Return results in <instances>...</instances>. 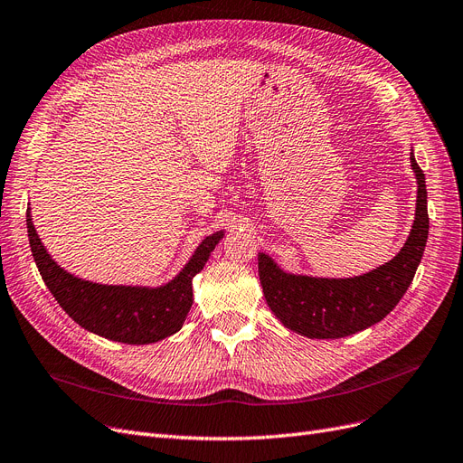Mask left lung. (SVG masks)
I'll list each match as a JSON object with an SVG mask.
<instances>
[{
	"label": "left lung",
	"mask_w": 463,
	"mask_h": 463,
	"mask_svg": "<svg viewBox=\"0 0 463 463\" xmlns=\"http://www.w3.org/2000/svg\"><path fill=\"white\" fill-rule=\"evenodd\" d=\"M418 196L412 229L391 261L349 279L289 272L260 251V280L270 311L288 330L311 339H339L363 332L395 309L412 284L430 234L425 175L410 150Z\"/></svg>",
	"instance_id": "8db88e82"
}]
</instances>
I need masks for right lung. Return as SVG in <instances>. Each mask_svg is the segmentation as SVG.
<instances>
[{
    "label": "right lung",
    "mask_w": 463,
    "mask_h": 463,
    "mask_svg": "<svg viewBox=\"0 0 463 463\" xmlns=\"http://www.w3.org/2000/svg\"><path fill=\"white\" fill-rule=\"evenodd\" d=\"M26 225L33 261L66 315L88 332L128 345L156 344L183 328L194 301L193 279L225 236V231L205 236L191 260L165 284H100L72 275L51 258L33 227L30 208Z\"/></svg>",
    "instance_id": "add662e5"
}]
</instances>
